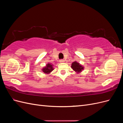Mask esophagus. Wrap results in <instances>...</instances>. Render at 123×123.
Listing matches in <instances>:
<instances>
[{"instance_id": "1", "label": "esophagus", "mask_w": 123, "mask_h": 123, "mask_svg": "<svg viewBox=\"0 0 123 123\" xmlns=\"http://www.w3.org/2000/svg\"><path fill=\"white\" fill-rule=\"evenodd\" d=\"M65 62V61L64 60V59H61V60L59 61V62Z\"/></svg>"}]
</instances>
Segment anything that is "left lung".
<instances>
[{"label":"left lung","instance_id":"1","mask_svg":"<svg viewBox=\"0 0 123 123\" xmlns=\"http://www.w3.org/2000/svg\"><path fill=\"white\" fill-rule=\"evenodd\" d=\"M71 68L73 70L77 73H80L81 71L83 70L84 67L78 63L77 62H74L71 65Z\"/></svg>","mask_w":123,"mask_h":123}]
</instances>
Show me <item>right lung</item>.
Here are the masks:
<instances>
[{"mask_svg":"<svg viewBox=\"0 0 123 123\" xmlns=\"http://www.w3.org/2000/svg\"><path fill=\"white\" fill-rule=\"evenodd\" d=\"M53 69H54L53 68L52 65H51V64H47L46 66L43 68L42 71L44 73L49 74L52 71H53Z\"/></svg>","mask_w":123,"mask_h":123,"instance_id":"1","label":"right lung"}]
</instances>
